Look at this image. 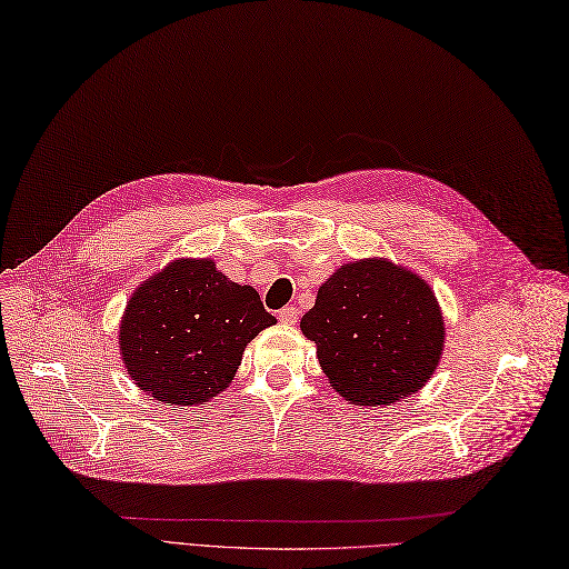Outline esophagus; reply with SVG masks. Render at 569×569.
Segmentation results:
<instances>
[{
	"label": "esophagus",
	"mask_w": 569,
	"mask_h": 569,
	"mask_svg": "<svg viewBox=\"0 0 569 569\" xmlns=\"http://www.w3.org/2000/svg\"><path fill=\"white\" fill-rule=\"evenodd\" d=\"M278 318H280V322H284V325H297V322H299V310L293 308V306H284V308L278 312Z\"/></svg>",
	"instance_id": "esophagus-1"
}]
</instances>
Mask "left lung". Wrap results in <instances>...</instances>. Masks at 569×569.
Instances as JSON below:
<instances>
[{
	"instance_id": "1",
	"label": "left lung",
	"mask_w": 569,
	"mask_h": 569,
	"mask_svg": "<svg viewBox=\"0 0 569 569\" xmlns=\"http://www.w3.org/2000/svg\"><path fill=\"white\" fill-rule=\"evenodd\" d=\"M301 331L316 341L337 393L375 407L421 388L445 343L436 293L415 272L381 259L341 266L320 287Z\"/></svg>"
}]
</instances>
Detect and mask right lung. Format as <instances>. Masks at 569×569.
<instances>
[{"mask_svg":"<svg viewBox=\"0 0 569 569\" xmlns=\"http://www.w3.org/2000/svg\"><path fill=\"white\" fill-rule=\"evenodd\" d=\"M270 325L257 289L230 282L209 259H181L136 289L120 327L122 360L154 400L192 407L221 393Z\"/></svg>","mask_w":569,"mask_h":569,"instance_id":"obj_1","label":"right lung"}]
</instances>
